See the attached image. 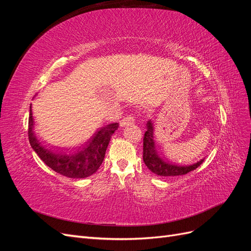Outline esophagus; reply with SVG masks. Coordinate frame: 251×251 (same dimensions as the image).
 Returning a JSON list of instances; mask_svg holds the SVG:
<instances>
[{"label": "esophagus", "instance_id": "34e87169", "mask_svg": "<svg viewBox=\"0 0 251 251\" xmlns=\"http://www.w3.org/2000/svg\"><path fill=\"white\" fill-rule=\"evenodd\" d=\"M135 121V118L134 116H126L125 117L124 119L120 120V126H130V125H133Z\"/></svg>", "mask_w": 251, "mask_h": 251}]
</instances>
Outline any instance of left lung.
Segmentation results:
<instances>
[{
  "mask_svg": "<svg viewBox=\"0 0 251 251\" xmlns=\"http://www.w3.org/2000/svg\"><path fill=\"white\" fill-rule=\"evenodd\" d=\"M143 161L149 168V170L154 173L158 176L162 177H173V176H181V175H185L189 172L196 170L198 166H200L204 159H201L195 164L192 165H175L169 163L168 161H164L161 157H159L155 140H154V126L151 121L149 120L147 124V131L144 133L143 137Z\"/></svg>",
  "mask_w": 251,
  "mask_h": 251,
  "instance_id": "1",
  "label": "left lung"
}]
</instances>
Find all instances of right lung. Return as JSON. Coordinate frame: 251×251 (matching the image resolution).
Wrapping results in <instances>:
<instances>
[{
  "mask_svg": "<svg viewBox=\"0 0 251 251\" xmlns=\"http://www.w3.org/2000/svg\"><path fill=\"white\" fill-rule=\"evenodd\" d=\"M34 121L31 107H30L28 138L30 146L34 150L44 163L51 170L63 175L68 178H87L96 173L101 165L109 146L110 139L117 128L118 124L114 123L100 128L88 142L78 147L74 154H65L64 150L59 151H51L42 146L36 139L33 132Z\"/></svg>",
  "mask_w": 251,
  "mask_h": 251,
  "instance_id": "right-lung-1",
  "label": "right lung"
}]
</instances>
